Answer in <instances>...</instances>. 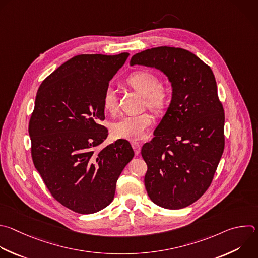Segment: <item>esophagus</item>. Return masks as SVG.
Here are the masks:
<instances>
[{
	"instance_id": "1",
	"label": "esophagus",
	"mask_w": 258,
	"mask_h": 258,
	"mask_svg": "<svg viewBox=\"0 0 258 258\" xmlns=\"http://www.w3.org/2000/svg\"><path fill=\"white\" fill-rule=\"evenodd\" d=\"M132 146H133V148H134V150H135L136 155H139L140 152H141V144L138 143V142H133V143H132Z\"/></svg>"
}]
</instances>
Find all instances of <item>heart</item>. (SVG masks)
I'll return each instance as SVG.
<instances>
[{"label": "heart", "instance_id": "heart-1", "mask_svg": "<svg viewBox=\"0 0 258 258\" xmlns=\"http://www.w3.org/2000/svg\"><path fill=\"white\" fill-rule=\"evenodd\" d=\"M126 82L133 89L145 97L150 108L159 110L166 105L168 94L159 87V79L154 74L147 71H138L130 75ZM103 107L108 112H114L117 109L116 93L110 87L104 93ZM153 123L154 119L149 113L123 115L112 123L111 133L117 139L137 141L144 138Z\"/></svg>", "mask_w": 258, "mask_h": 258}]
</instances>
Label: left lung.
<instances>
[{
  "label": "left lung",
  "instance_id": "left-lung-1",
  "mask_svg": "<svg viewBox=\"0 0 258 258\" xmlns=\"http://www.w3.org/2000/svg\"><path fill=\"white\" fill-rule=\"evenodd\" d=\"M130 64L155 68L171 84L167 111L141 153L151 201L164 209L185 208L209 188L224 152L225 113L215 76L200 57L178 47L146 49Z\"/></svg>",
  "mask_w": 258,
  "mask_h": 258
}]
</instances>
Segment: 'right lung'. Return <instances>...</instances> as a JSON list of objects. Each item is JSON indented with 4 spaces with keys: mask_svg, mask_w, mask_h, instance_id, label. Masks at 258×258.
I'll list each match as a JSON object with an SVG mask.
<instances>
[{
    "mask_svg": "<svg viewBox=\"0 0 258 258\" xmlns=\"http://www.w3.org/2000/svg\"><path fill=\"white\" fill-rule=\"evenodd\" d=\"M128 55H76L54 70L36 93L28 130L33 163L51 196L76 213L106 208L134 158L126 140L94 151L108 136L99 124L105 118L104 93Z\"/></svg>",
    "mask_w": 258,
    "mask_h": 258,
    "instance_id": "obj_1",
    "label": "right lung"
}]
</instances>
